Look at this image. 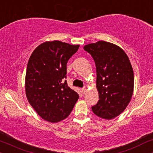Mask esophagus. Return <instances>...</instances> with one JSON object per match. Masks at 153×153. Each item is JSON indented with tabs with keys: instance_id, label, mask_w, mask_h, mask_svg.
<instances>
[{
	"instance_id": "1",
	"label": "esophagus",
	"mask_w": 153,
	"mask_h": 153,
	"mask_svg": "<svg viewBox=\"0 0 153 153\" xmlns=\"http://www.w3.org/2000/svg\"><path fill=\"white\" fill-rule=\"evenodd\" d=\"M87 91V88L86 87H83V88L82 89V91L83 94H85V92H86Z\"/></svg>"
}]
</instances>
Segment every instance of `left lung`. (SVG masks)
Returning a JSON list of instances; mask_svg holds the SVG:
<instances>
[{
    "label": "left lung",
    "mask_w": 153,
    "mask_h": 153,
    "mask_svg": "<svg viewBox=\"0 0 153 153\" xmlns=\"http://www.w3.org/2000/svg\"><path fill=\"white\" fill-rule=\"evenodd\" d=\"M84 50L97 68L99 100L91 110L103 119L115 118L125 111L133 94L134 71L129 58L120 47L103 40L87 45Z\"/></svg>",
    "instance_id": "left-lung-1"
}]
</instances>
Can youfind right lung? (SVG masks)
<instances>
[{"instance_id":"add662e5","label":"right lung","mask_w":153,"mask_h":153,"mask_svg":"<svg viewBox=\"0 0 153 153\" xmlns=\"http://www.w3.org/2000/svg\"><path fill=\"white\" fill-rule=\"evenodd\" d=\"M80 45L59 40L35 49L26 68L25 89L28 102L42 119L57 123L70 115L78 94L68 86L66 64Z\"/></svg>"}]
</instances>
